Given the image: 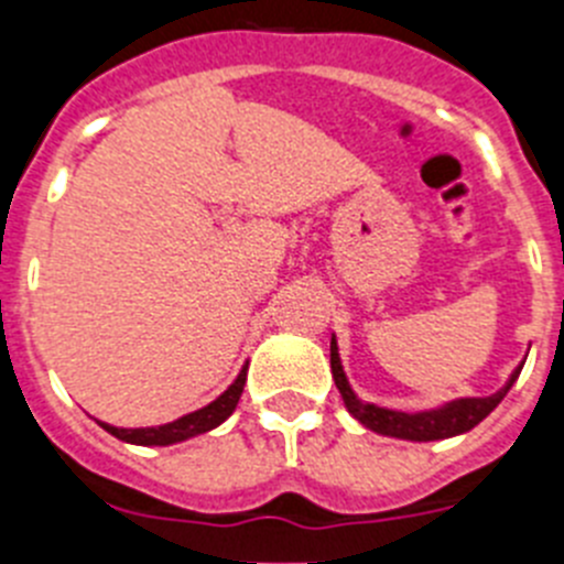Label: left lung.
<instances>
[{"label": "left lung", "mask_w": 564, "mask_h": 564, "mask_svg": "<svg viewBox=\"0 0 564 564\" xmlns=\"http://www.w3.org/2000/svg\"><path fill=\"white\" fill-rule=\"evenodd\" d=\"M525 364V361H522ZM522 364L511 372V378L506 381L500 392L488 398H457V401L443 403V406H435V410H423V412H401L390 410V406H378V403L361 401L356 395V390L347 381V372H344L341 356H338V341L336 336L330 338V370L333 381H336L338 392L344 398V406L356 417L361 426L378 432L383 437H398V441H412V443H430V441H446V437L466 435L491 412L497 410V403L508 395V390L514 387V381L520 378Z\"/></svg>", "instance_id": "1"}]
</instances>
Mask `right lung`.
Wrapping results in <instances>:
<instances>
[{
    "mask_svg": "<svg viewBox=\"0 0 564 564\" xmlns=\"http://www.w3.org/2000/svg\"><path fill=\"white\" fill-rule=\"evenodd\" d=\"M248 381V361L242 364L239 376L228 383V390L220 392L212 403L200 406V410L186 412V415L174 417V421L161 423V426H132V430H123V426H112V423H101V430H107L109 435L118 437L123 443H134V446H172V443H183L188 437L206 435V432L217 430L234 410H237L239 395L246 390Z\"/></svg>",
    "mask_w": 564,
    "mask_h": 564,
    "instance_id": "1",
    "label": "right lung"
}]
</instances>
